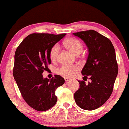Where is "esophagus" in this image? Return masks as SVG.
Here are the masks:
<instances>
[{"label": "esophagus", "mask_w": 129, "mask_h": 129, "mask_svg": "<svg viewBox=\"0 0 129 129\" xmlns=\"http://www.w3.org/2000/svg\"><path fill=\"white\" fill-rule=\"evenodd\" d=\"M64 80H65V81H69L71 80V79H70V78H67V77H65L64 78Z\"/></svg>", "instance_id": "obj_1"}]
</instances>
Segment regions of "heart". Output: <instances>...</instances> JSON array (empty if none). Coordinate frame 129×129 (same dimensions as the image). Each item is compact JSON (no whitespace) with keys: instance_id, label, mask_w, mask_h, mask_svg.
<instances>
[{"instance_id":"1","label":"heart","mask_w":129,"mask_h":129,"mask_svg":"<svg viewBox=\"0 0 129 129\" xmlns=\"http://www.w3.org/2000/svg\"><path fill=\"white\" fill-rule=\"evenodd\" d=\"M65 47L71 52L76 55L81 53L83 49L82 43L77 39L71 38L66 39L64 41ZM60 45L55 44L51 47L49 51V57L52 61H54L57 57L60 51ZM79 67L77 65H62L56 69V73L62 77H72L77 73Z\"/></svg>"}]
</instances>
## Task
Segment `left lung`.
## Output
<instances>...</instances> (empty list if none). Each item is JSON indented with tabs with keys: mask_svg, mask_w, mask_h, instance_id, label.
<instances>
[{
	"mask_svg": "<svg viewBox=\"0 0 129 129\" xmlns=\"http://www.w3.org/2000/svg\"><path fill=\"white\" fill-rule=\"evenodd\" d=\"M85 43L89 55L81 71L90 81H78L80 88L74 94L76 103L82 109L93 110L107 101L113 90L118 72L115 52L112 43L106 37L94 30L73 34Z\"/></svg>",
	"mask_w": 129,
	"mask_h": 129,
	"instance_id": "8db88e82",
	"label": "left lung"
}]
</instances>
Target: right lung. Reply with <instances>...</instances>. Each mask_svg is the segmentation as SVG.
<instances>
[{"instance_id":"right-lung-1","label":"right lung","mask_w":129,"mask_h":129,"mask_svg":"<svg viewBox=\"0 0 129 129\" xmlns=\"http://www.w3.org/2000/svg\"><path fill=\"white\" fill-rule=\"evenodd\" d=\"M66 35L34 33L27 36L15 53L13 75L23 99L36 110L43 112L52 108L57 98L56 89L65 80L59 75L44 78L42 73L51 63V47Z\"/></svg>"}]
</instances>
